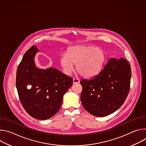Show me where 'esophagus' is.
Here are the masks:
<instances>
[{"instance_id": "34e87169", "label": "esophagus", "mask_w": 146, "mask_h": 146, "mask_svg": "<svg viewBox=\"0 0 146 146\" xmlns=\"http://www.w3.org/2000/svg\"><path fill=\"white\" fill-rule=\"evenodd\" d=\"M80 80L77 78H73V84H77V83H79Z\"/></svg>"}]
</instances>
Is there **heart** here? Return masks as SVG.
Masks as SVG:
<instances>
[{
	"instance_id": "heart-1",
	"label": "heart",
	"mask_w": 146,
	"mask_h": 146,
	"mask_svg": "<svg viewBox=\"0 0 146 146\" xmlns=\"http://www.w3.org/2000/svg\"><path fill=\"white\" fill-rule=\"evenodd\" d=\"M106 59V53L102 48L79 44L70 47L67 50V55L63 54L60 56V64L66 74L71 73L73 65H76V70L80 76L91 78L102 71Z\"/></svg>"
}]
</instances>
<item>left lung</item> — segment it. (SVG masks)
Returning a JSON list of instances; mask_svg holds the SVG:
<instances>
[{"label": "left lung", "mask_w": 146, "mask_h": 146, "mask_svg": "<svg viewBox=\"0 0 146 146\" xmlns=\"http://www.w3.org/2000/svg\"><path fill=\"white\" fill-rule=\"evenodd\" d=\"M131 74L130 64L126 59H110L97 76L80 81L83 107L97 117H105L115 111L128 96Z\"/></svg>", "instance_id": "obj_1"}]
</instances>
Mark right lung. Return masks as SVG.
I'll return each instance as SVG.
<instances>
[{
    "mask_svg": "<svg viewBox=\"0 0 146 146\" xmlns=\"http://www.w3.org/2000/svg\"><path fill=\"white\" fill-rule=\"evenodd\" d=\"M37 51L36 46H32L25 53L17 68L16 87L25 111L36 119L45 120L59 110L73 78L56 69L36 68L34 56Z\"/></svg>",
    "mask_w": 146,
    "mask_h": 146,
    "instance_id": "obj_1",
    "label": "right lung"
}]
</instances>
